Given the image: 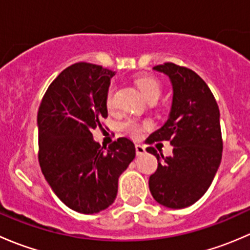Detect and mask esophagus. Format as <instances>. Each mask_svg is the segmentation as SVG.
I'll use <instances>...</instances> for the list:
<instances>
[{
  "label": "esophagus",
  "mask_w": 250,
  "mask_h": 250,
  "mask_svg": "<svg viewBox=\"0 0 250 250\" xmlns=\"http://www.w3.org/2000/svg\"><path fill=\"white\" fill-rule=\"evenodd\" d=\"M135 151H137V155L138 156H141V155H144V153L146 152L145 151V147H144L143 145H135Z\"/></svg>",
  "instance_id": "esophagus-1"
}]
</instances>
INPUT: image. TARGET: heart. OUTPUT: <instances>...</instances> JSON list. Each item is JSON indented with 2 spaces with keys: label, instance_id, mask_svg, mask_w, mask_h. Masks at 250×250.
Returning <instances> with one entry per match:
<instances>
[{
  "label": "heart",
  "instance_id": "1",
  "mask_svg": "<svg viewBox=\"0 0 250 250\" xmlns=\"http://www.w3.org/2000/svg\"><path fill=\"white\" fill-rule=\"evenodd\" d=\"M135 83H137L141 94H143L146 99H150V98L152 97H160L161 85L156 78L151 76H141L139 78H137ZM113 92H115V87H113V85H110L106 93V99H105L107 109H111V107L113 106ZM121 127H122V129L125 130L127 134H129L130 137L137 138L140 135L141 130L148 127V123H140L135 120H127L122 123Z\"/></svg>",
  "mask_w": 250,
  "mask_h": 250
}]
</instances>
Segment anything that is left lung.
Masks as SVG:
<instances>
[{"label":"left lung","instance_id":"8db88e82","mask_svg":"<svg viewBox=\"0 0 250 250\" xmlns=\"http://www.w3.org/2000/svg\"><path fill=\"white\" fill-rule=\"evenodd\" d=\"M153 70L169 78L173 98L168 120L147 138V143L169 140L173 155L165 157L147 147L158 161L148 188L162 206L186 208L206 193L220 166V111L208 85L192 70L173 62Z\"/></svg>","mask_w":250,"mask_h":250}]
</instances>
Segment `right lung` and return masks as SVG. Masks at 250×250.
I'll return each mask as SVG.
<instances>
[{"instance_id":"1","label":"right lung","mask_w":250,"mask_h":250,"mask_svg":"<svg viewBox=\"0 0 250 250\" xmlns=\"http://www.w3.org/2000/svg\"><path fill=\"white\" fill-rule=\"evenodd\" d=\"M115 74L88 62L66 67L48 87L37 115L42 173L57 197L82 214L113 203L118 178L135 157L128 138L103 150L92 134L107 117L105 99Z\"/></svg>"}]
</instances>
